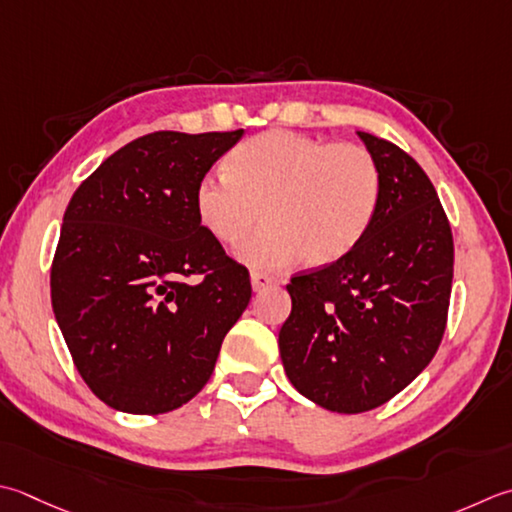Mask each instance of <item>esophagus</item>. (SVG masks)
Segmentation results:
<instances>
[{
    "label": "esophagus",
    "mask_w": 512,
    "mask_h": 512,
    "mask_svg": "<svg viewBox=\"0 0 512 512\" xmlns=\"http://www.w3.org/2000/svg\"><path fill=\"white\" fill-rule=\"evenodd\" d=\"M250 284H253V290H262L270 284H275V277H270L264 270H253V273H250Z\"/></svg>",
    "instance_id": "obj_1"
}]
</instances>
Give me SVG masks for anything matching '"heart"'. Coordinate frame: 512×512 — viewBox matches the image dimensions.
I'll use <instances>...</instances> for the list:
<instances>
[{
	"label": "heart",
	"mask_w": 512,
	"mask_h": 512,
	"mask_svg": "<svg viewBox=\"0 0 512 512\" xmlns=\"http://www.w3.org/2000/svg\"><path fill=\"white\" fill-rule=\"evenodd\" d=\"M382 170L362 144L268 130L239 144L226 173L195 186V210L217 242L235 246L262 215L266 228L239 250L259 268L328 266L346 257L375 222Z\"/></svg>",
	"instance_id": "b5f03b06"
}]
</instances>
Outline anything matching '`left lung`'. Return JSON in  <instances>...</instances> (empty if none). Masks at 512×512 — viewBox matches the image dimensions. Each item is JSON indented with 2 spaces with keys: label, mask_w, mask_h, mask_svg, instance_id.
<instances>
[{
  "label": "left lung",
  "mask_w": 512,
  "mask_h": 512,
  "mask_svg": "<svg viewBox=\"0 0 512 512\" xmlns=\"http://www.w3.org/2000/svg\"><path fill=\"white\" fill-rule=\"evenodd\" d=\"M382 170V202L346 257L290 277L279 330L299 393L335 413H366L413 382L442 344L453 288V230L437 190L393 142L357 133Z\"/></svg>",
  "instance_id": "left-lung-1"
}]
</instances>
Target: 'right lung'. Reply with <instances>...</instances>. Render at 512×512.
I'll use <instances>...</instances> for the list:
<instances>
[{
    "mask_svg": "<svg viewBox=\"0 0 512 512\" xmlns=\"http://www.w3.org/2000/svg\"><path fill=\"white\" fill-rule=\"evenodd\" d=\"M244 130H157L88 175L64 213L50 299L73 364L115 410L159 415L213 375L253 288L199 224L195 186Z\"/></svg>",
    "mask_w": 512,
    "mask_h": 512,
    "instance_id": "right-lung-1",
    "label": "right lung"
}]
</instances>
